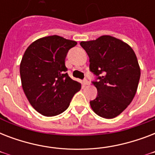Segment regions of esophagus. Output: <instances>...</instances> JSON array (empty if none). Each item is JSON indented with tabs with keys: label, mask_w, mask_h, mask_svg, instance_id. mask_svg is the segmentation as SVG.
Here are the masks:
<instances>
[{
	"label": "esophagus",
	"mask_w": 155,
	"mask_h": 155,
	"mask_svg": "<svg viewBox=\"0 0 155 155\" xmlns=\"http://www.w3.org/2000/svg\"><path fill=\"white\" fill-rule=\"evenodd\" d=\"M83 84H84V85H89L90 84L89 81H88L87 79H84V80H83Z\"/></svg>",
	"instance_id": "esophagus-1"
}]
</instances>
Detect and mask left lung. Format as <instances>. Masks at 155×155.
<instances>
[{"label": "left lung", "instance_id": "obj_1", "mask_svg": "<svg viewBox=\"0 0 155 155\" xmlns=\"http://www.w3.org/2000/svg\"><path fill=\"white\" fill-rule=\"evenodd\" d=\"M89 57V69L97 79L96 99L90 101L92 110L107 119L116 117L131 103L141 75L134 51L121 40L109 35L81 42Z\"/></svg>", "mask_w": 155, "mask_h": 155}]
</instances>
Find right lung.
Listing matches in <instances>:
<instances>
[{
  "mask_svg": "<svg viewBox=\"0 0 155 155\" xmlns=\"http://www.w3.org/2000/svg\"><path fill=\"white\" fill-rule=\"evenodd\" d=\"M77 42L52 35L28 47L20 64L23 91L33 108L47 117L60 114L68 108L80 83L68 75L65 58Z\"/></svg>",
  "mask_w": 155,
  "mask_h": 155,
  "instance_id": "right-lung-1",
  "label": "right lung"
}]
</instances>
